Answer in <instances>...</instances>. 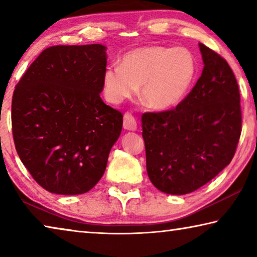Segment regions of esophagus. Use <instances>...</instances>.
I'll return each mask as SVG.
<instances>
[{
  "mask_svg": "<svg viewBox=\"0 0 257 257\" xmlns=\"http://www.w3.org/2000/svg\"><path fill=\"white\" fill-rule=\"evenodd\" d=\"M123 128L129 132H135L137 129V122L132 113L127 112L123 116Z\"/></svg>",
  "mask_w": 257,
  "mask_h": 257,
  "instance_id": "1",
  "label": "esophagus"
}]
</instances>
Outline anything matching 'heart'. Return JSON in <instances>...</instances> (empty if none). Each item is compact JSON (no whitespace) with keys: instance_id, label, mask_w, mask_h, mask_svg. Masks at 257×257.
<instances>
[{"instance_id":"obj_1","label":"heart","mask_w":257,"mask_h":257,"mask_svg":"<svg viewBox=\"0 0 257 257\" xmlns=\"http://www.w3.org/2000/svg\"><path fill=\"white\" fill-rule=\"evenodd\" d=\"M197 73L194 54L186 47L141 46L122 55L120 66L103 72L102 86L108 102L120 104L138 93L150 107L168 110L188 94Z\"/></svg>"}]
</instances>
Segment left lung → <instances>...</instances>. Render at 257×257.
Wrapping results in <instances>:
<instances>
[{"mask_svg":"<svg viewBox=\"0 0 257 257\" xmlns=\"http://www.w3.org/2000/svg\"><path fill=\"white\" fill-rule=\"evenodd\" d=\"M204 68L175 110L142 115L146 169L170 195L201 188L231 162L241 133L240 95L231 68L199 43Z\"/></svg>","mask_w":257,"mask_h":257,"instance_id":"left-lung-1","label":"left lung"}]
</instances>
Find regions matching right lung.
I'll use <instances>...</instances> for the list:
<instances>
[{"mask_svg":"<svg viewBox=\"0 0 257 257\" xmlns=\"http://www.w3.org/2000/svg\"><path fill=\"white\" fill-rule=\"evenodd\" d=\"M106 46L59 45L42 52L12 98L17 153L43 188L85 194L106 169L122 114L102 101Z\"/></svg>","mask_w":257,"mask_h":257,"instance_id":"right-lung-1","label":"right lung"}]
</instances>
